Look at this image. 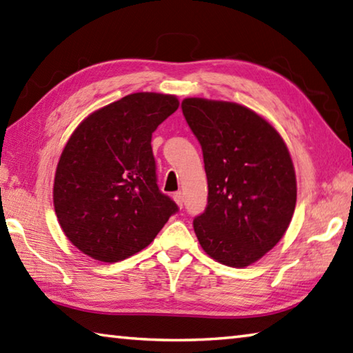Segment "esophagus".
Listing matches in <instances>:
<instances>
[{"mask_svg":"<svg viewBox=\"0 0 353 353\" xmlns=\"http://www.w3.org/2000/svg\"><path fill=\"white\" fill-rule=\"evenodd\" d=\"M174 199H175V203L178 204V208H183L184 198H183V194H181V192H175V194H174Z\"/></svg>","mask_w":353,"mask_h":353,"instance_id":"esophagus-1","label":"esophagus"}]
</instances>
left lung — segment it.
<instances>
[{"mask_svg":"<svg viewBox=\"0 0 353 353\" xmlns=\"http://www.w3.org/2000/svg\"><path fill=\"white\" fill-rule=\"evenodd\" d=\"M183 115L203 149L208 208L194 219L203 250L245 268L274 249L296 204L288 145L269 121L241 104L185 98Z\"/></svg>","mask_w":353,"mask_h":353,"instance_id":"left-lung-1","label":"left lung"}]
</instances>
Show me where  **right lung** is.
<instances>
[{"label": "right lung", "instance_id": "add662e5", "mask_svg": "<svg viewBox=\"0 0 353 353\" xmlns=\"http://www.w3.org/2000/svg\"><path fill=\"white\" fill-rule=\"evenodd\" d=\"M175 95L137 92L73 130L55 172L53 205L69 241L117 263L154 241L178 205L159 192L152 134L178 109Z\"/></svg>", "mask_w": 353, "mask_h": 353}]
</instances>
